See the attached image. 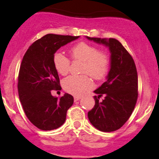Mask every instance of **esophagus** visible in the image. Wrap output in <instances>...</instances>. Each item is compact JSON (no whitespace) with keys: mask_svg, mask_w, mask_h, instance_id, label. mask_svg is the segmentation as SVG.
<instances>
[{"mask_svg":"<svg viewBox=\"0 0 159 159\" xmlns=\"http://www.w3.org/2000/svg\"><path fill=\"white\" fill-rule=\"evenodd\" d=\"M79 99H81V97H80V96H75V97H74L75 102H77Z\"/></svg>","mask_w":159,"mask_h":159,"instance_id":"esophagus-1","label":"esophagus"}]
</instances>
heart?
Segmentation results:
<instances>
[{"label": "heart", "instance_id": "heart-1", "mask_svg": "<svg viewBox=\"0 0 159 159\" xmlns=\"http://www.w3.org/2000/svg\"><path fill=\"white\" fill-rule=\"evenodd\" d=\"M75 60L84 62V73L89 74L96 80H101L107 75L110 67V57L105 52H99L97 47L87 43H79L70 50ZM53 63L57 72L65 75L70 69V61L61 52H56L53 56ZM63 87L69 93L81 96L92 87V83L87 75H72L65 78Z\"/></svg>", "mask_w": 159, "mask_h": 159}]
</instances>
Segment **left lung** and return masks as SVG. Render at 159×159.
I'll list each match as a JSON object with an SVG mask.
<instances>
[{
    "label": "left lung",
    "instance_id": "left-lung-1",
    "mask_svg": "<svg viewBox=\"0 0 159 159\" xmlns=\"http://www.w3.org/2000/svg\"><path fill=\"white\" fill-rule=\"evenodd\" d=\"M87 39L108 48L110 69L106 81L94 90L95 105L87 114L90 123L98 130L111 132L121 128L129 120L138 99V73L132 56L114 38L101 39L86 36ZM105 95L99 102L98 98Z\"/></svg>",
    "mask_w": 159,
    "mask_h": 159
}]
</instances>
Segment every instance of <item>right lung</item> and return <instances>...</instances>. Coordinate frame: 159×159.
<instances>
[{
  "label": "right lung",
  "mask_w": 159,
  "mask_h": 159,
  "mask_svg": "<svg viewBox=\"0 0 159 159\" xmlns=\"http://www.w3.org/2000/svg\"><path fill=\"white\" fill-rule=\"evenodd\" d=\"M79 37L47 34L34 42L23 57L18 78L19 98L27 117L41 130L61 127L74 102L69 93L61 98L51 93L61 89L53 56L61 47Z\"/></svg>",
  "instance_id": "obj_1"
}]
</instances>
